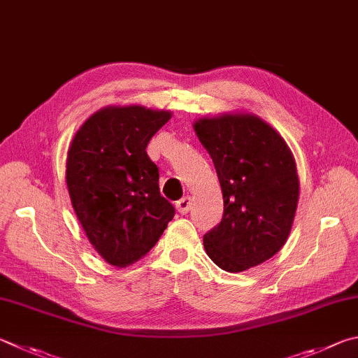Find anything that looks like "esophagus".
Wrapping results in <instances>:
<instances>
[{
  "label": "esophagus",
  "instance_id": "34e87169",
  "mask_svg": "<svg viewBox=\"0 0 358 358\" xmlns=\"http://www.w3.org/2000/svg\"><path fill=\"white\" fill-rule=\"evenodd\" d=\"M191 206H192V199L189 196H186V197H183V199L177 201V210L181 214L189 213L191 211Z\"/></svg>",
  "mask_w": 358,
  "mask_h": 358
}]
</instances>
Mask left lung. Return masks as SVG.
Masks as SVG:
<instances>
[{
  "instance_id": "8db88e82",
  "label": "left lung",
  "mask_w": 358,
  "mask_h": 358,
  "mask_svg": "<svg viewBox=\"0 0 358 358\" xmlns=\"http://www.w3.org/2000/svg\"><path fill=\"white\" fill-rule=\"evenodd\" d=\"M194 131L224 196L222 220L203 236L208 257L227 272L264 263L287 243L294 222L299 175L291 148L252 113L200 117Z\"/></svg>"
}]
</instances>
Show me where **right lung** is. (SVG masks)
I'll list each match as a JSON object with an SVG mask.
<instances>
[{
	"instance_id": "right-lung-1",
	"label": "right lung",
	"mask_w": 358,
	"mask_h": 358,
	"mask_svg": "<svg viewBox=\"0 0 358 358\" xmlns=\"http://www.w3.org/2000/svg\"><path fill=\"white\" fill-rule=\"evenodd\" d=\"M167 109L105 106L75 133L66 181L83 230L106 263L127 268L158 243L173 219L159 192V172L145 148L171 120Z\"/></svg>"
}]
</instances>
